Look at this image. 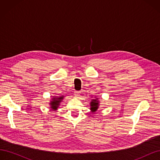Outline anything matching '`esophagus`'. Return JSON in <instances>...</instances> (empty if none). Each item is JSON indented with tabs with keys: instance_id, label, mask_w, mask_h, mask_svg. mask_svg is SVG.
Listing matches in <instances>:
<instances>
[{
	"instance_id": "1",
	"label": "esophagus",
	"mask_w": 160,
	"mask_h": 160,
	"mask_svg": "<svg viewBox=\"0 0 160 160\" xmlns=\"http://www.w3.org/2000/svg\"><path fill=\"white\" fill-rule=\"evenodd\" d=\"M74 95H75V98H79V95H80V91H75Z\"/></svg>"
}]
</instances>
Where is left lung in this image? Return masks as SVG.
Instances as JSON below:
<instances>
[{
	"label": "left lung",
	"mask_w": 160,
	"mask_h": 160,
	"mask_svg": "<svg viewBox=\"0 0 160 160\" xmlns=\"http://www.w3.org/2000/svg\"><path fill=\"white\" fill-rule=\"evenodd\" d=\"M99 103L100 101L99 100L98 98H95L93 99H91V102H90V110L91 111V113H95V111H97V110L98 109L99 107Z\"/></svg>",
	"instance_id": "8db88e82"
}]
</instances>
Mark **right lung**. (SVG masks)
I'll use <instances>...</instances> for the list:
<instances>
[{"label":"right lung","mask_w":160,"mask_h":160,"mask_svg":"<svg viewBox=\"0 0 160 160\" xmlns=\"http://www.w3.org/2000/svg\"><path fill=\"white\" fill-rule=\"evenodd\" d=\"M64 95L61 96H52V98L51 99L49 105L50 108L52 111H57L58 108H59V106L62 101L64 99Z\"/></svg>","instance_id":"right-lung-1"}]
</instances>
